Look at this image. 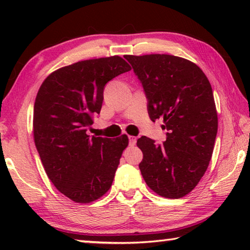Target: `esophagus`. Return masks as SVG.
Here are the masks:
<instances>
[{
    "label": "esophagus",
    "instance_id": "obj_1",
    "mask_svg": "<svg viewBox=\"0 0 250 250\" xmlns=\"http://www.w3.org/2000/svg\"><path fill=\"white\" fill-rule=\"evenodd\" d=\"M137 143V138L133 137V135H129V145L134 146Z\"/></svg>",
    "mask_w": 250,
    "mask_h": 250
}]
</instances>
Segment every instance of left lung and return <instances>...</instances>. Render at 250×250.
<instances>
[{"mask_svg":"<svg viewBox=\"0 0 250 250\" xmlns=\"http://www.w3.org/2000/svg\"><path fill=\"white\" fill-rule=\"evenodd\" d=\"M125 58L142 83L150 119H163L167 131L163 145L138 139L141 174L160 196L183 197L201 181L213 154L218 120L210 83L197 65L173 55Z\"/></svg>","mask_w":250,"mask_h":250,"instance_id":"left-lung-1","label":"left lung"}]
</instances>
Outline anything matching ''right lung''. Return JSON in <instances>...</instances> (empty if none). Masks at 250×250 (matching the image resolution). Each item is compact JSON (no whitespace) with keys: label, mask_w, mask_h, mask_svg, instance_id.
<instances>
[{"label":"right lung","mask_w":250,"mask_h":250,"mask_svg":"<svg viewBox=\"0 0 250 250\" xmlns=\"http://www.w3.org/2000/svg\"><path fill=\"white\" fill-rule=\"evenodd\" d=\"M130 69L119 56L88 59L54 71L37 92V152L55 188L76 203L94 202L111 188L128 137L96 138L87 130L100 113L105 83Z\"/></svg>","instance_id":"1"}]
</instances>
